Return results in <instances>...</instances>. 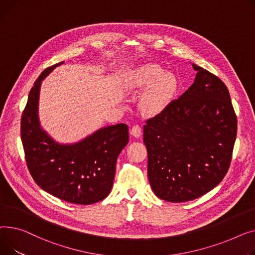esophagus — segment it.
I'll return each mask as SVG.
<instances>
[{
    "label": "esophagus",
    "instance_id": "1",
    "mask_svg": "<svg viewBox=\"0 0 255 255\" xmlns=\"http://www.w3.org/2000/svg\"><path fill=\"white\" fill-rule=\"evenodd\" d=\"M142 133V129L139 126H133L130 129V134L134 138H139Z\"/></svg>",
    "mask_w": 255,
    "mask_h": 255
}]
</instances>
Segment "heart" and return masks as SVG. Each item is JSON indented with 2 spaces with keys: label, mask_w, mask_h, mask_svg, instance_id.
Returning a JSON list of instances; mask_svg holds the SVG:
<instances>
[{
  "label": "heart",
  "mask_w": 255,
  "mask_h": 255,
  "mask_svg": "<svg viewBox=\"0 0 255 255\" xmlns=\"http://www.w3.org/2000/svg\"><path fill=\"white\" fill-rule=\"evenodd\" d=\"M125 87L132 94H142L139 108L147 116H155L166 110L179 87L176 75L156 64H146L131 69L125 78Z\"/></svg>",
  "instance_id": "obj_1"
}]
</instances>
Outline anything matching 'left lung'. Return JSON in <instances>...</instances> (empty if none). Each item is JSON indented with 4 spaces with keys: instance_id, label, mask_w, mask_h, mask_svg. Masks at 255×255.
<instances>
[{
    "instance_id": "1",
    "label": "left lung",
    "mask_w": 255,
    "mask_h": 255,
    "mask_svg": "<svg viewBox=\"0 0 255 255\" xmlns=\"http://www.w3.org/2000/svg\"><path fill=\"white\" fill-rule=\"evenodd\" d=\"M191 65L197 71L193 83L144 126L149 183L159 199L171 203L200 198L221 182L237 136L228 87Z\"/></svg>"
}]
</instances>
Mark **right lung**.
Returning <instances> with one entry per match:
<instances>
[{"mask_svg":"<svg viewBox=\"0 0 255 255\" xmlns=\"http://www.w3.org/2000/svg\"><path fill=\"white\" fill-rule=\"evenodd\" d=\"M64 62L45 70L36 80L21 118V141L35 182L72 204L91 205L106 198L113 186L116 160L128 142L125 124L103 127L74 143H59L41 127L42 81Z\"/></svg>","mask_w":255,"mask_h":255,"instance_id":"right-lung-1","label":"right lung"}]
</instances>
